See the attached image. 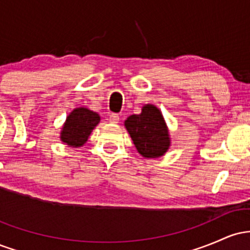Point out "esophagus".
Here are the masks:
<instances>
[{
  "label": "esophagus",
  "mask_w": 250,
  "mask_h": 250,
  "mask_svg": "<svg viewBox=\"0 0 250 250\" xmlns=\"http://www.w3.org/2000/svg\"><path fill=\"white\" fill-rule=\"evenodd\" d=\"M109 121H110L111 123H119V121H120L119 114H115V113L111 114V115L109 116Z\"/></svg>",
  "instance_id": "1"
}]
</instances>
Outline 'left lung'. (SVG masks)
Returning a JSON list of instances; mask_svg holds the SVG:
<instances>
[{"mask_svg":"<svg viewBox=\"0 0 250 250\" xmlns=\"http://www.w3.org/2000/svg\"><path fill=\"white\" fill-rule=\"evenodd\" d=\"M137 151L146 159H157L168 151L170 135L161 110L156 105L145 104L141 114L130 115L125 121Z\"/></svg>","mask_w":250,"mask_h":250,"instance_id":"obj_1","label":"left lung"}]
</instances>
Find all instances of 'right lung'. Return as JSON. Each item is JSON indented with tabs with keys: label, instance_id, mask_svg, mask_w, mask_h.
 <instances>
[{
	"label": "right lung",
	"instance_id": "right-lung-1",
	"mask_svg": "<svg viewBox=\"0 0 250 250\" xmlns=\"http://www.w3.org/2000/svg\"><path fill=\"white\" fill-rule=\"evenodd\" d=\"M101 121V117L89 108L79 107L70 111L63 123L60 140L71 148H80L88 141L91 131Z\"/></svg>",
	"mask_w": 250,
	"mask_h": 250
}]
</instances>
